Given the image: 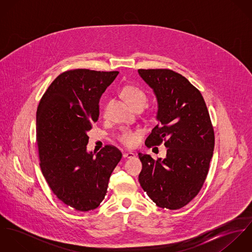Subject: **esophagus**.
I'll return each instance as SVG.
<instances>
[{
  "label": "esophagus",
  "instance_id": "1",
  "mask_svg": "<svg viewBox=\"0 0 252 252\" xmlns=\"http://www.w3.org/2000/svg\"><path fill=\"white\" fill-rule=\"evenodd\" d=\"M123 157L130 159V158L135 157V154L133 152H125V153H123Z\"/></svg>",
  "mask_w": 252,
  "mask_h": 252
}]
</instances>
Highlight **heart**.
Here are the masks:
<instances>
[{
  "label": "heart",
  "mask_w": 252,
  "mask_h": 252,
  "mask_svg": "<svg viewBox=\"0 0 252 252\" xmlns=\"http://www.w3.org/2000/svg\"><path fill=\"white\" fill-rule=\"evenodd\" d=\"M122 96L132 108H143L147 103V96L144 91L134 85H126L122 89ZM143 132L130 128H122L116 135V140L127 147L136 146L141 140Z\"/></svg>",
  "instance_id": "heart-1"
}]
</instances>
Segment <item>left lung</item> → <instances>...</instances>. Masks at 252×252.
I'll list each match as a JSON object with an SVG mask.
<instances>
[{
	"mask_svg": "<svg viewBox=\"0 0 252 252\" xmlns=\"http://www.w3.org/2000/svg\"><path fill=\"white\" fill-rule=\"evenodd\" d=\"M158 101V124L145 140L151 147L164 143L165 159L139 154V181L162 209L179 210L191 202L207 179L215 148V131L201 92L170 69H140Z\"/></svg>",
	"mask_w": 252,
	"mask_h": 252,
	"instance_id": "8db88e82",
	"label": "left lung"
}]
</instances>
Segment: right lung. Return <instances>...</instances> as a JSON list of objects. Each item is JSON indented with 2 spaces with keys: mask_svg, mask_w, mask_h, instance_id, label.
Masks as SVG:
<instances>
[{
  "mask_svg": "<svg viewBox=\"0 0 252 252\" xmlns=\"http://www.w3.org/2000/svg\"><path fill=\"white\" fill-rule=\"evenodd\" d=\"M119 72L74 69L60 73L36 109L39 167L53 194L78 212L99 207L121 151L108 144L94 157L86 152L99 118V101Z\"/></svg>",
  "mask_w": 252,
  "mask_h": 252,
  "instance_id": "add662e5",
  "label": "right lung"
}]
</instances>
